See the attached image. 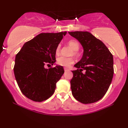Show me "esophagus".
<instances>
[{
    "label": "esophagus",
    "mask_w": 128,
    "mask_h": 128,
    "mask_svg": "<svg viewBox=\"0 0 128 128\" xmlns=\"http://www.w3.org/2000/svg\"><path fill=\"white\" fill-rule=\"evenodd\" d=\"M64 72H67V71L69 70V69H68V68H64Z\"/></svg>",
    "instance_id": "1"
}]
</instances>
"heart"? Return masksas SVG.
<instances>
[{
    "instance_id": "b5f03b06",
    "label": "heart",
    "mask_w": 128,
    "mask_h": 128,
    "mask_svg": "<svg viewBox=\"0 0 128 128\" xmlns=\"http://www.w3.org/2000/svg\"><path fill=\"white\" fill-rule=\"evenodd\" d=\"M68 45L70 48L73 50V55H76L78 54V50L79 49L80 45L79 44L76 40H72L68 41ZM60 46L58 45L57 46L56 49V55H58L60 52ZM74 62V59L71 57H64V56H60L57 59V63L59 65L64 66V67H68L70 64H72Z\"/></svg>"
}]
</instances>
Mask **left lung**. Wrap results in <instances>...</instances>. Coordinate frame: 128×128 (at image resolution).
<instances>
[{"instance_id":"8db88e82","label":"left lung","mask_w":128,"mask_h":128,"mask_svg":"<svg viewBox=\"0 0 128 128\" xmlns=\"http://www.w3.org/2000/svg\"><path fill=\"white\" fill-rule=\"evenodd\" d=\"M83 48L82 59L74 65L71 90L83 104L99 101L108 90L114 75L113 56L104 43L87 31L69 32ZM83 70H85L83 73Z\"/></svg>"}]
</instances>
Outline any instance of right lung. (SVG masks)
I'll return each instance as SVG.
<instances>
[{
    "mask_svg": "<svg viewBox=\"0 0 128 128\" xmlns=\"http://www.w3.org/2000/svg\"><path fill=\"white\" fill-rule=\"evenodd\" d=\"M66 33H41L24 44L16 56V80L28 98L41 102L55 92L56 83L64 73V68L58 64L50 69L45 66L46 64H55L56 49Z\"/></svg>",
    "mask_w": 128,
    "mask_h": 128,
    "instance_id": "obj_1",
    "label": "right lung"
}]
</instances>
